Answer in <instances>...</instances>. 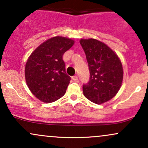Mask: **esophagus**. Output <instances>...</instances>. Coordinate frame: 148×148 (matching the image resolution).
<instances>
[{
    "instance_id": "1",
    "label": "esophagus",
    "mask_w": 148,
    "mask_h": 148,
    "mask_svg": "<svg viewBox=\"0 0 148 148\" xmlns=\"http://www.w3.org/2000/svg\"><path fill=\"white\" fill-rule=\"evenodd\" d=\"M72 79L73 81H76H76H78V79H78V76H76H76H73L72 77Z\"/></svg>"
}]
</instances>
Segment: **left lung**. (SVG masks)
Here are the masks:
<instances>
[{
  "instance_id": "8db88e82",
  "label": "left lung",
  "mask_w": 148,
  "mask_h": 148,
  "mask_svg": "<svg viewBox=\"0 0 148 148\" xmlns=\"http://www.w3.org/2000/svg\"><path fill=\"white\" fill-rule=\"evenodd\" d=\"M88 63L90 79L83 85L84 96L101 104L117 94L123 79V69L118 56L103 42L95 39L81 40Z\"/></svg>"
}]
</instances>
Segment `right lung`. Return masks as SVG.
Masks as SVG:
<instances>
[{"mask_svg": "<svg viewBox=\"0 0 148 148\" xmlns=\"http://www.w3.org/2000/svg\"><path fill=\"white\" fill-rule=\"evenodd\" d=\"M70 39L54 37L39 46L25 67L26 84L37 99L51 103L65 94L71 77L65 72L63 54L74 45Z\"/></svg>", "mask_w": 148, "mask_h": 148, "instance_id": "right-lung-1", "label": "right lung"}]
</instances>
